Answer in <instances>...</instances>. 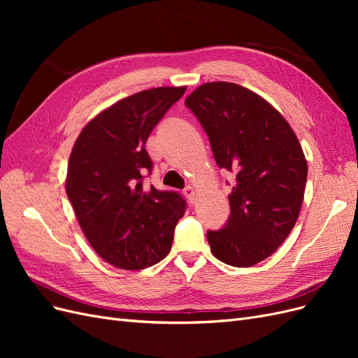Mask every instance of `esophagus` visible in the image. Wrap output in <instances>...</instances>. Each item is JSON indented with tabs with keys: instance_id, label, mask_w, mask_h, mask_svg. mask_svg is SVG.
<instances>
[{
	"instance_id": "obj_1",
	"label": "esophagus",
	"mask_w": 358,
	"mask_h": 358,
	"mask_svg": "<svg viewBox=\"0 0 358 358\" xmlns=\"http://www.w3.org/2000/svg\"><path fill=\"white\" fill-rule=\"evenodd\" d=\"M183 196H185L188 199V201L192 204L194 200H196V191H194L192 187H187L185 189H183Z\"/></svg>"
}]
</instances>
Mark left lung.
<instances>
[{"instance_id":"8db88e82","label":"left lung","mask_w":358,"mask_h":358,"mask_svg":"<svg viewBox=\"0 0 358 358\" xmlns=\"http://www.w3.org/2000/svg\"><path fill=\"white\" fill-rule=\"evenodd\" d=\"M220 169L233 173L230 216L208 242L220 262L251 267L272 255L294 227L308 164L299 138L273 106L230 82L204 83L187 96Z\"/></svg>"}]
</instances>
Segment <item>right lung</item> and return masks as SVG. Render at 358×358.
<instances>
[{"label": "right lung", "instance_id": "obj_1", "mask_svg": "<svg viewBox=\"0 0 358 358\" xmlns=\"http://www.w3.org/2000/svg\"><path fill=\"white\" fill-rule=\"evenodd\" d=\"M185 90L162 86L127 96L96 115L73 146L67 197L94 251L115 267L142 270L171 249L187 201L145 185L154 169L145 143Z\"/></svg>", "mask_w": 358, "mask_h": 358}]
</instances>
